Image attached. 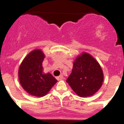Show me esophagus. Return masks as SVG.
Here are the masks:
<instances>
[{
	"mask_svg": "<svg viewBox=\"0 0 124 124\" xmlns=\"http://www.w3.org/2000/svg\"><path fill=\"white\" fill-rule=\"evenodd\" d=\"M63 75H60V76L56 77V79H57L58 80H62V79H63Z\"/></svg>",
	"mask_w": 124,
	"mask_h": 124,
	"instance_id": "1",
	"label": "esophagus"
}]
</instances>
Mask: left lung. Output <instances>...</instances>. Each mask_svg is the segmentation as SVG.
Wrapping results in <instances>:
<instances>
[{
  "label": "left lung",
  "instance_id": "1",
  "mask_svg": "<svg viewBox=\"0 0 124 124\" xmlns=\"http://www.w3.org/2000/svg\"><path fill=\"white\" fill-rule=\"evenodd\" d=\"M103 72L98 62L84 52L75 59L73 69L66 82L79 96H91L102 86Z\"/></svg>",
  "mask_w": 124,
  "mask_h": 124
}]
</instances>
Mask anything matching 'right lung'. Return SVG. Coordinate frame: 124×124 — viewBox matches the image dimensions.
Listing matches in <instances>:
<instances>
[{"label":"right lung","mask_w":124,"mask_h":124,"mask_svg":"<svg viewBox=\"0 0 124 124\" xmlns=\"http://www.w3.org/2000/svg\"><path fill=\"white\" fill-rule=\"evenodd\" d=\"M44 58L42 51L35 49L25 56L20 66V83L24 90L32 96H45L58 82L50 73L43 72L42 63Z\"/></svg>","instance_id":"obj_1"}]
</instances>
